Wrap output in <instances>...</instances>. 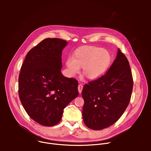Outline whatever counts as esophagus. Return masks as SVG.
Wrapping results in <instances>:
<instances>
[{
    "label": "esophagus",
    "mask_w": 151,
    "mask_h": 151,
    "mask_svg": "<svg viewBox=\"0 0 151 151\" xmlns=\"http://www.w3.org/2000/svg\"><path fill=\"white\" fill-rule=\"evenodd\" d=\"M78 91L79 93H82V89H83V85L82 84H79L78 85Z\"/></svg>",
    "instance_id": "1"
}]
</instances>
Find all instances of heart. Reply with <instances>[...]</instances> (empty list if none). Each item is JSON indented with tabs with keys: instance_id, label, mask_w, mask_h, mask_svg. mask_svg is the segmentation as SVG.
Here are the masks:
<instances>
[{
	"instance_id": "obj_1",
	"label": "heart",
	"mask_w": 151,
	"mask_h": 151,
	"mask_svg": "<svg viewBox=\"0 0 151 151\" xmlns=\"http://www.w3.org/2000/svg\"><path fill=\"white\" fill-rule=\"evenodd\" d=\"M111 55L104 49L96 47H85L76 50L73 56L68 57L66 65L68 75L75 76L83 67V73L90 79L101 77L108 69Z\"/></svg>"
}]
</instances>
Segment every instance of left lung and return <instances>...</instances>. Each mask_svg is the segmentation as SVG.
<instances>
[{
  "instance_id": "left-lung-1",
  "label": "left lung",
  "mask_w": 151,
  "mask_h": 151,
  "mask_svg": "<svg viewBox=\"0 0 151 151\" xmlns=\"http://www.w3.org/2000/svg\"><path fill=\"white\" fill-rule=\"evenodd\" d=\"M133 86L129 62L118 49L107 73L83 88L82 118L86 126L100 130L115 123L130 103Z\"/></svg>"
}]
</instances>
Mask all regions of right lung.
Segmentation results:
<instances>
[{
  "label": "right lung",
  "instance_id": "obj_1",
  "mask_svg": "<svg viewBox=\"0 0 151 151\" xmlns=\"http://www.w3.org/2000/svg\"><path fill=\"white\" fill-rule=\"evenodd\" d=\"M67 45L58 38L44 39L27 53L21 68L19 100L29 116L42 125L57 124L64 109L79 94L77 80L61 72Z\"/></svg>",
  "mask_w": 151,
  "mask_h": 151
}]
</instances>
